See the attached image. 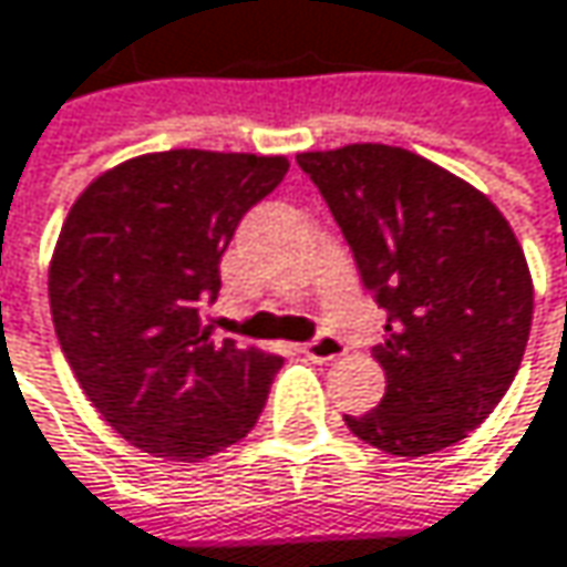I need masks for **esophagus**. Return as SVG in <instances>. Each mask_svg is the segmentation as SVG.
Segmentation results:
<instances>
[{"label": "esophagus", "instance_id": "1", "mask_svg": "<svg viewBox=\"0 0 567 567\" xmlns=\"http://www.w3.org/2000/svg\"><path fill=\"white\" fill-rule=\"evenodd\" d=\"M301 350L315 362H333V359L347 355V343L340 337H333V333H317L315 340H308Z\"/></svg>", "mask_w": 567, "mask_h": 567}]
</instances>
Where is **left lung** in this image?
I'll use <instances>...</instances> for the list:
<instances>
[{
	"instance_id": "obj_1",
	"label": "left lung",
	"mask_w": 567,
	"mask_h": 567,
	"mask_svg": "<svg viewBox=\"0 0 567 567\" xmlns=\"http://www.w3.org/2000/svg\"><path fill=\"white\" fill-rule=\"evenodd\" d=\"M388 320L375 411L343 414L391 455L465 440L514 382L533 323V282L511 224L478 188L401 147L298 153Z\"/></svg>"
}]
</instances>
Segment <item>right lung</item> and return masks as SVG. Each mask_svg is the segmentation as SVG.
I'll return each mask as SVG.
<instances>
[{"instance_id":"right-lung-1","label":"right lung","mask_w":567,"mask_h":567,"mask_svg":"<svg viewBox=\"0 0 567 567\" xmlns=\"http://www.w3.org/2000/svg\"><path fill=\"white\" fill-rule=\"evenodd\" d=\"M288 173L285 156L166 151L99 176L51 262L60 350L131 446L198 462L252 430L282 369L202 323L237 224Z\"/></svg>"}]
</instances>
